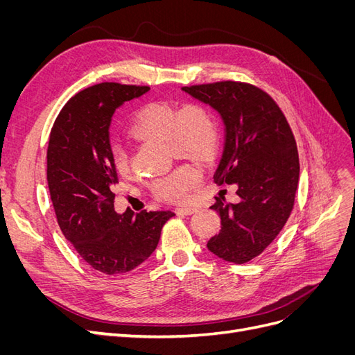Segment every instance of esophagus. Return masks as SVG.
Instances as JSON below:
<instances>
[{"label": "esophagus", "instance_id": "esophagus-1", "mask_svg": "<svg viewBox=\"0 0 355 355\" xmlns=\"http://www.w3.org/2000/svg\"><path fill=\"white\" fill-rule=\"evenodd\" d=\"M175 211H176V214H192L197 211V209L196 207H178Z\"/></svg>", "mask_w": 355, "mask_h": 355}]
</instances>
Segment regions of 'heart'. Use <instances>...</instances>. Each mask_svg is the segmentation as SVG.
I'll return each instance as SVG.
<instances>
[{"instance_id": "obj_1", "label": "heart", "mask_w": 355, "mask_h": 355, "mask_svg": "<svg viewBox=\"0 0 355 355\" xmlns=\"http://www.w3.org/2000/svg\"><path fill=\"white\" fill-rule=\"evenodd\" d=\"M130 133L144 141L168 145L170 151L198 161H206L218 145V124L214 116L198 103H188L180 110L167 103H153L139 111ZM115 168L127 170V155L120 145L112 146ZM200 180V168L192 164L179 166L153 184L154 194L166 201L185 200Z\"/></svg>"}]
</instances>
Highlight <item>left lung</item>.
<instances>
[{
	"mask_svg": "<svg viewBox=\"0 0 355 355\" xmlns=\"http://www.w3.org/2000/svg\"><path fill=\"white\" fill-rule=\"evenodd\" d=\"M216 111L225 125L218 185H237V204L216 198L210 209L222 230L207 243L219 259L245 263L272 243L293 209L299 182L297 148L277 103L250 84L222 81L182 87Z\"/></svg>",
	"mask_w": 355,
	"mask_h": 355,
	"instance_id": "1",
	"label": "left lung"
}]
</instances>
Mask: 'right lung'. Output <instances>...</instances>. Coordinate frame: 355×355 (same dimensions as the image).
<instances>
[{"label":"right lung","mask_w":355,"mask_h":355,"mask_svg":"<svg viewBox=\"0 0 355 355\" xmlns=\"http://www.w3.org/2000/svg\"><path fill=\"white\" fill-rule=\"evenodd\" d=\"M149 87L102 83L75 94L53 124L47 182L59 227L94 270L114 275L135 270L157 249L173 211L114 209L118 184L110 125L114 112Z\"/></svg>","instance_id":"1"}]
</instances>
